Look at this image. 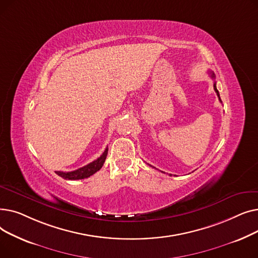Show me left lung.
Segmentation results:
<instances>
[{"mask_svg":"<svg viewBox=\"0 0 258 258\" xmlns=\"http://www.w3.org/2000/svg\"><path fill=\"white\" fill-rule=\"evenodd\" d=\"M210 73V77L211 78H215V76H214V73L213 72H209ZM213 88H214V91H215V93H216V95H218V97H219V99H220V101L222 102V100H221V97H220V93H219V91H218V89H216V83L214 81V84H213ZM150 166H152V165H150ZM171 175V174H170Z\"/></svg>","mask_w":258,"mask_h":258,"instance_id":"left-lung-1","label":"left lung"}]
</instances>
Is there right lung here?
I'll use <instances>...</instances> for the list:
<instances>
[{
  "instance_id": "1",
  "label": "right lung",
  "mask_w": 258,
  "mask_h": 258,
  "mask_svg": "<svg viewBox=\"0 0 258 258\" xmlns=\"http://www.w3.org/2000/svg\"><path fill=\"white\" fill-rule=\"evenodd\" d=\"M107 151L108 148L106 147L103 154L97 159L91 163H89L88 165L78 168L76 170L73 171H69V172H63V171H55L56 174H58L59 177L66 179V180H81V179H86L91 177L92 174H94L95 172H97L103 165L104 161L106 159V155H107Z\"/></svg>"
}]
</instances>
